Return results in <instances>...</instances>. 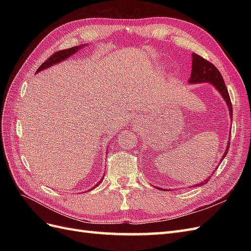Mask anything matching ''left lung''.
<instances>
[{
  "label": "left lung",
  "instance_id": "left-lung-1",
  "mask_svg": "<svg viewBox=\"0 0 251 251\" xmlns=\"http://www.w3.org/2000/svg\"><path fill=\"white\" fill-rule=\"evenodd\" d=\"M192 56H193L192 74H191V77H189V79H188V82L189 83L209 82L211 86H214L218 92L221 94L222 97L224 98L227 107H228V109H229L230 118H232V104H231V101H230L228 91H227V88L225 86V82H224V79L222 77L221 73L219 72L217 68L214 65H212L210 62H208V60H206V59H204L200 55L196 54V53H193ZM228 149H229V143H228V146L226 147L225 153L223 154V156L221 158V162H222L223 159L225 158L227 151H228ZM217 169H218V166L216 168V170ZM210 177H211V175L209 176V178H207L206 180L201 181L200 183L196 184L194 186H201L205 183H207L208 180L210 179ZM194 186H192V187H194Z\"/></svg>",
  "mask_w": 251,
  "mask_h": 251
}]
</instances>
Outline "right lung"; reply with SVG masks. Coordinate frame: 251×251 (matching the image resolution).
Returning a JSON list of instances; mask_svg holds the SVG:
<instances>
[{"label": "right lung", "mask_w": 251, "mask_h": 251, "mask_svg": "<svg viewBox=\"0 0 251 251\" xmlns=\"http://www.w3.org/2000/svg\"><path fill=\"white\" fill-rule=\"evenodd\" d=\"M83 46H86V45H81V46H75V47H72V48H69V49H65V50H60V51L55 52L54 54H52L49 58H47L46 62H44V63L41 65V67L39 68V69H37L36 72H40V71H42V70H44V69H47V68H49V67H51V66H53V65H55V64H58V63H60V62H63V60L67 59L68 57H70L72 54H74V53H76V52H77L79 49H81V47H83ZM101 180H102V179H101ZM101 180H100V182H98V183H97L96 185H94L93 188H95L98 184H100V182H101Z\"/></svg>", "instance_id": "add662e5"}]
</instances>
